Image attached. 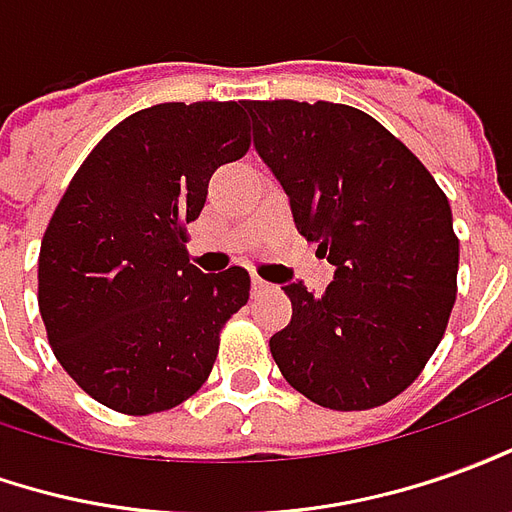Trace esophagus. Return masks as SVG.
<instances>
[{
	"label": "esophagus",
	"instance_id": "esophagus-1",
	"mask_svg": "<svg viewBox=\"0 0 512 512\" xmlns=\"http://www.w3.org/2000/svg\"><path fill=\"white\" fill-rule=\"evenodd\" d=\"M250 284H253V292H270V290H273V284H270V281H264V278H259V276H253V281H250Z\"/></svg>",
	"mask_w": 512,
	"mask_h": 512
}]
</instances>
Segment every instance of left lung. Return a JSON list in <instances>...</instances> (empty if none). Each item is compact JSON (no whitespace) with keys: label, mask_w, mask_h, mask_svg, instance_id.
Here are the masks:
<instances>
[{"label":"left lung","mask_w":512,"mask_h":512,"mask_svg":"<svg viewBox=\"0 0 512 512\" xmlns=\"http://www.w3.org/2000/svg\"><path fill=\"white\" fill-rule=\"evenodd\" d=\"M253 147L292 220L334 264L312 295L284 284L292 320L270 337L284 379L320 407L370 410L404 393L443 340L460 242L429 169L351 105L253 100Z\"/></svg>","instance_id":"left-lung-1"}]
</instances>
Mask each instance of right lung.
Listing matches in <instances>:
<instances>
[{
  "mask_svg": "<svg viewBox=\"0 0 512 512\" xmlns=\"http://www.w3.org/2000/svg\"><path fill=\"white\" fill-rule=\"evenodd\" d=\"M245 102H161L122 119L74 172L38 253V309L55 357L125 415L178 407L209 379L242 267L200 273L186 225L214 169L248 153Z\"/></svg>",
  "mask_w": 512,
  "mask_h": 512,
  "instance_id": "add662e5",
  "label": "right lung"
}]
</instances>
